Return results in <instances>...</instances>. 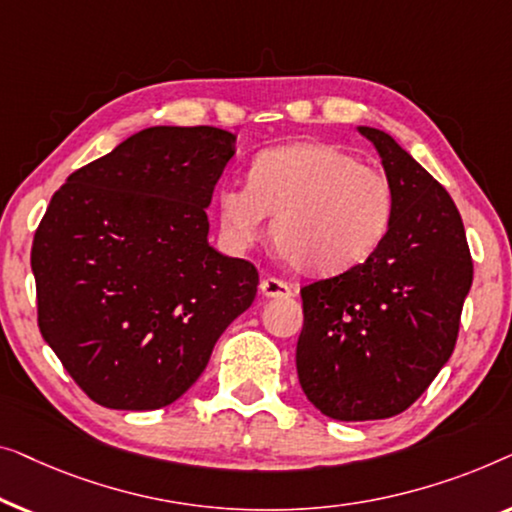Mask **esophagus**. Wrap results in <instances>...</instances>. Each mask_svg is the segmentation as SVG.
Returning <instances> with one entry per match:
<instances>
[{
  "mask_svg": "<svg viewBox=\"0 0 512 512\" xmlns=\"http://www.w3.org/2000/svg\"><path fill=\"white\" fill-rule=\"evenodd\" d=\"M259 292L264 294V297L269 299H278V297H292L294 294V287L290 283H285V280H278V278H264L262 283H259Z\"/></svg>",
  "mask_w": 512,
  "mask_h": 512,
  "instance_id": "34e87169",
  "label": "esophagus"
}]
</instances>
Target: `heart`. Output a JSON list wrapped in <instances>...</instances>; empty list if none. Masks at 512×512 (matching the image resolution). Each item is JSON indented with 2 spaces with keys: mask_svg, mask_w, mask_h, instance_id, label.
<instances>
[{
  "mask_svg": "<svg viewBox=\"0 0 512 512\" xmlns=\"http://www.w3.org/2000/svg\"><path fill=\"white\" fill-rule=\"evenodd\" d=\"M222 243L243 253L271 236L294 269L348 271L383 241L392 215V187L383 171L320 141L287 143L259 153L248 185H222L215 194Z\"/></svg>",
  "mask_w": 512,
  "mask_h": 512,
  "instance_id": "1",
  "label": "heart"
}]
</instances>
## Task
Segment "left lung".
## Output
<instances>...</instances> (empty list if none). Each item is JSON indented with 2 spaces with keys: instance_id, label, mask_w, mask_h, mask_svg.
Returning <instances> with one entry per match:
<instances>
[{
  "instance_id": "left-lung-1",
  "label": "left lung",
  "mask_w": 512,
  "mask_h": 512,
  "mask_svg": "<svg viewBox=\"0 0 512 512\" xmlns=\"http://www.w3.org/2000/svg\"><path fill=\"white\" fill-rule=\"evenodd\" d=\"M392 187L390 225L366 262L301 290V390L341 422L413 406L455 350L473 283L462 215L445 187L387 132L357 127Z\"/></svg>"
}]
</instances>
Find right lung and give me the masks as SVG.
<instances>
[{
	"label": "right lung",
	"mask_w": 512,
	"mask_h": 512,
	"mask_svg": "<svg viewBox=\"0 0 512 512\" xmlns=\"http://www.w3.org/2000/svg\"><path fill=\"white\" fill-rule=\"evenodd\" d=\"M234 153L225 129L148 127L50 199L32 243L39 329L99 406L183 397L255 301V266L208 243L206 208Z\"/></svg>",
	"instance_id": "1"
}]
</instances>
